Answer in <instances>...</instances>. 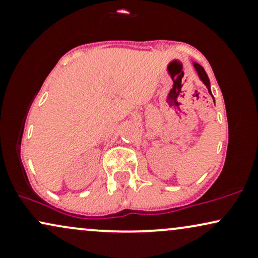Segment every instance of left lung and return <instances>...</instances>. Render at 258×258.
Wrapping results in <instances>:
<instances>
[{"label": "left lung", "mask_w": 258, "mask_h": 258, "mask_svg": "<svg viewBox=\"0 0 258 258\" xmlns=\"http://www.w3.org/2000/svg\"><path fill=\"white\" fill-rule=\"evenodd\" d=\"M193 65H194L195 70H197L198 75H199V79L201 80V81L204 82V85H205L206 87H207V90H209V93L212 96V93H211V86H210L209 76H207V74L205 73V70H204V68L201 67L200 64H198V63H193ZM212 98H214V96H212ZM214 102H215V100H214Z\"/></svg>", "instance_id": "1"}]
</instances>
